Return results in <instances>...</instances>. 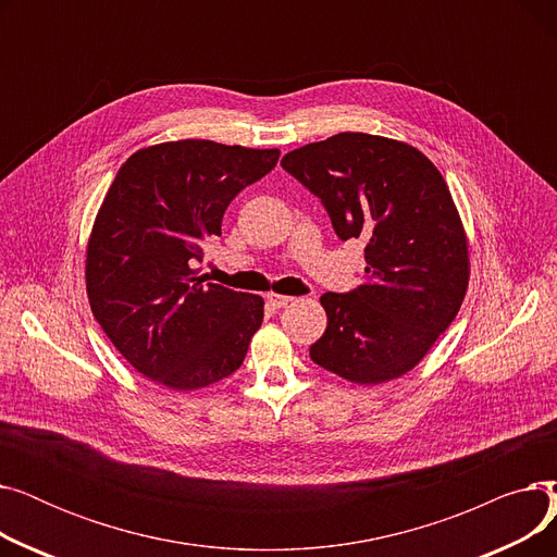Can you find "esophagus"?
Returning a JSON list of instances; mask_svg holds the SVG:
<instances>
[{"label": "esophagus", "mask_w": 557, "mask_h": 557, "mask_svg": "<svg viewBox=\"0 0 557 557\" xmlns=\"http://www.w3.org/2000/svg\"><path fill=\"white\" fill-rule=\"evenodd\" d=\"M267 300H269V305H271L273 309H282V307L294 302V298H290V296H282V294H269Z\"/></svg>", "instance_id": "obj_1"}]
</instances>
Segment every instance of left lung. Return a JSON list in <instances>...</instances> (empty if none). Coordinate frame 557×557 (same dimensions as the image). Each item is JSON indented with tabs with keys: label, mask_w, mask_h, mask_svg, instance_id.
Listing matches in <instances>:
<instances>
[{
	"label": "left lung",
	"mask_w": 557,
	"mask_h": 557,
	"mask_svg": "<svg viewBox=\"0 0 557 557\" xmlns=\"http://www.w3.org/2000/svg\"><path fill=\"white\" fill-rule=\"evenodd\" d=\"M282 169L320 198L338 239L366 242L363 284L320 298L327 330L309 347L311 361L355 384L416 368L451 325L470 280L441 171L413 146L368 133L307 144Z\"/></svg>",
	"instance_id": "8db88e82"
}]
</instances>
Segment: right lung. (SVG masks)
Returning <instances> with one entry per match:
<instances>
[{
  "label": "right lung",
  "instance_id": "right-lung-1",
  "mask_svg": "<svg viewBox=\"0 0 557 557\" xmlns=\"http://www.w3.org/2000/svg\"><path fill=\"white\" fill-rule=\"evenodd\" d=\"M277 149L181 139L116 171L85 259L97 323L144 376L196 391L230 376L263 320V300L196 275L232 198L263 178Z\"/></svg>",
  "mask_w": 557,
  "mask_h": 557
}]
</instances>
